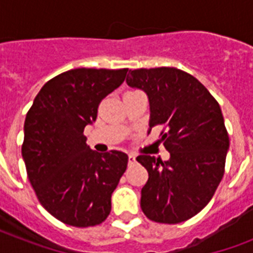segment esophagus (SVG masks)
Instances as JSON below:
<instances>
[{"label": "esophagus", "mask_w": 253, "mask_h": 253, "mask_svg": "<svg viewBox=\"0 0 253 253\" xmlns=\"http://www.w3.org/2000/svg\"><path fill=\"white\" fill-rule=\"evenodd\" d=\"M135 159H136V156H135L134 154L128 155V164H132V163H135Z\"/></svg>", "instance_id": "esophagus-1"}]
</instances>
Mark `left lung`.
I'll use <instances>...</instances> for the list:
<instances>
[{
  "label": "left lung",
  "instance_id": "obj_1",
  "mask_svg": "<svg viewBox=\"0 0 253 253\" xmlns=\"http://www.w3.org/2000/svg\"><path fill=\"white\" fill-rule=\"evenodd\" d=\"M127 84L150 99V127L160 132L168 162L150 155L136 160L148 172L142 208L148 219L176 224L190 219L214 196L230 147L219 103L192 75L174 67L130 71Z\"/></svg>",
  "mask_w": 253,
  "mask_h": 253
}]
</instances>
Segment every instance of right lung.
Masks as SVG:
<instances>
[{
    "label": "right lung",
    "mask_w": 253,
    "mask_h": 253,
    "mask_svg": "<svg viewBox=\"0 0 253 253\" xmlns=\"http://www.w3.org/2000/svg\"><path fill=\"white\" fill-rule=\"evenodd\" d=\"M127 68H77L47 81L26 114L22 156L41 205L75 227L102 223L126 170L121 151L97 154L84 136L101 101L125 81Z\"/></svg>",
    "instance_id": "add662e5"
}]
</instances>
